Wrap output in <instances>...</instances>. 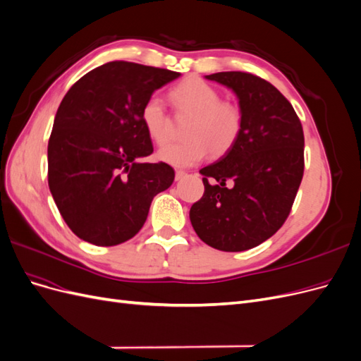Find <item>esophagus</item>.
I'll list each match as a JSON object with an SVG mask.
<instances>
[{"label":"esophagus","mask_w":361,"mask_h":361,"mask_svg":"<svg viewBox=\"0 0 361 361\" xmlns=\"http://www.w3.org/2000/svg\"><path fill=\"white\" fill-rule=\"evenodd\" d=\"M185 176H187V173H185V171H182V170H178V171H176V180H180V179H183Z\"/></svg>","instance_id":"1"}]
</instances>
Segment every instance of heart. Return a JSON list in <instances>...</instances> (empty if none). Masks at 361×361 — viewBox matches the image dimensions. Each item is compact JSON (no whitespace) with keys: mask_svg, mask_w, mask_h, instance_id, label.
I'll use <instances>...</instances> for the list:
<instances>
[{"mask_svg":"<svg viewBox=\"0 0 361 361\" xmlns=\"http://www.w3.org/2000/svg\"><path fill=\"white\" fill-rule=\"evenodd\" d=\"M179 113L192 118L185 128V141L162 147L158 158L174 167H191L211 152L221 157L231 150L241 137L244 114L241 106L221 99V93L214 85L191 76L170 92ZM141 123L147 135L157 145H166L171 137V117L158 96H150L141 106Z\"/></svg>","mask_w":361,"mask_h":361,"instance_id":"1","label":"heart"}]
</instances>
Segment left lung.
Instances as JSON below:
<instances>
[{"instance_id":"8db88e82","label":"left lung","mask_w":361,"mask_h":361,"mask_svg":"<svg viewBox=\"0 0 361 361\" xmlns=\"http://www.w3.org/2000/svg\"><path fill=\"white\" fill-rule=\"evenodd\" d=\"M206 78L236 93L244 126L236 145L200 170L204 192L190 220L207 245L244 251L267 241L290 214L304 173L302 126L286 97L257 75L218 72Z\"/></svg>"}]
</instances>
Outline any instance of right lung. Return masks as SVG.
I'll use <instances>...</instances> for the list:
<instances>
[{
    "label": "right lung",
    "mask_w": 361,
    "mask_h": 361,
    "mask_svg": "<svg viewBox=\"0 0 361 361\" xmlns=\"http://www.w3.org/2000/svg\"><path fill=\"white\" fill-rule=\"evenodd\" d=\"M180 73L130 61H110L76 81L59 106L48 143V185L71 231L111 247L143 227L155 195L174 180L154 152L141 106Z\"/></svg>",
    "instance_id": "obj_1"
}]
</instances>
